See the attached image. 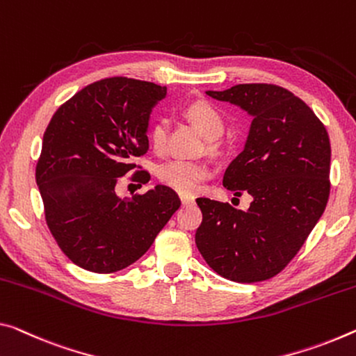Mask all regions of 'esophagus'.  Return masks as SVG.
Masks as SVG:
<instances>
[{"label":"esophagus","mask_w":356,"mask_h":356,"mask_svg":"<svg viewBox=\"0 0 356 356\" xmlns=\"http://www.w3.org/2000/svg\"><path fill=\"white\" fill-rule=\"evenodd\" d=\"M179 199H181V204L183 205L194 204V197L193 195H179Z\"/></svg>","instance_id":"1"}]
</instances>
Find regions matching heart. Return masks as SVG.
Instances as JSON below:
<instances>
[{"instance_id":"obj_1","label":"heart","mask_w":356,"mask_h":356,"mask_svg":"<svg viewBox=\"0 0 356 356\" xmlns=\"http://www.w3.org/2000/svg\"><path fill=\"white\" fill-rule=\"evenodd\" d=\"M188 116L197 129L204 134L207 138H216L224 130V121L221 113L210 102L197 100L189 103L186 108ZM168 122L165 119H156L149 129V141L157 152H162L167 146ZM211 177V168L209 163L200 161H184L175 159L162 163L157 170V178L167 188H172L179 194L189 195L194 194L202 181Z\"/></svg>"}]
</instances>
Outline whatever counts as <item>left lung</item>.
Wrapping results in <instances>:
<instances>
[{
    "mask_svg": "<svg viewBox=\"0 0 356 356\" xmlns=\"http://www.w3.org/2000/svg\"><path fill=\"white\" fill-rule=\"evenodd\" d=\"M207 95L253 116L245 149L222 184L253 197L247 211L199 197L195 245L213 270L237 283L269 280L289 264L323 215L330 197L331 145L323 122L293 92L238 84Z\"/></svg>",
    "mask_w": 356,
    "mask_h": 356,
    "instance_id": "left-lung-1",
    "label": "left lung"
}]
</instances>
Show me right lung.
<instances>
[{"label": "right lung", "instance_id": "right-lung-1", "mask_svg": "<svg viewBox=\"0 0 356 356\" xmlns=\"http://www.w3.org/2000/svg\"><path fill=\"white\" fill-rule=\"evenodd\" d=\"M165 87L132 78L92 83L54 114L42 136L36 184L49 231L76 266L118 272L140 259L181 202L157 184L124 200L116 183L149 147L147 122ZM136 170L130 179L149 181ZM141 186V184H140Z\"/></svg>", "mask_w": 356, "mask_h": 356}]
</instances>
